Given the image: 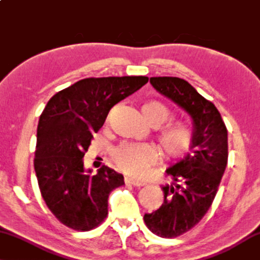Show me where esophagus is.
<instances>
[{
  "instance_id": "esophagus-1",
  "label": "esophagus",
  "mask_w": 260,
  "mask_h": 260,
  "mask_svg": "<svg viewBox=\"0 0 260 260\" xmlns=\"http://www.w3.org/2000/svg\"><path fill=\"white\" fill-rule=\"evenodd\" d=\"M125 182L126 183H130V185L136 186V187H142L145 185V183L142 182V181H138V180H135L133 178H125Z\"/></svg>"
}]
</instances>
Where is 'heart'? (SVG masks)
Listing matches in <instances>:
<instances>
[{
    "mask_svg": "<svg viewBox=\"0 0 260 260\" xmlns=\"http://www.w3.org/2000/svg\"><path fill=\"white\" fill-rule=\"evenodd\" d=\"M143 116L150 125L157 126L166 121L170 111L162 103L150 101L142 107ZM158 143L169 157L177 158L185 154L193 143V135L182 124H167L158 133ZM113 159L119 170L134 177H142L149 167L157 161L155 147L146 143H124L114 150Z\"/></svg>",
    "mask_w": 260,
    "mask_h": 260,
    "instance_id": "obj_1",
    "label": "heart"
}]
</instances>
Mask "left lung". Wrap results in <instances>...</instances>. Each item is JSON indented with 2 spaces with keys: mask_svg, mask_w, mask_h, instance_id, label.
Segmentation results:
<instances>
[{
  "mask_svg": "<svg viewBox=\"0 0 260 260\" xmlns=\"http://www.w3.org/2000/svg\"><path fill=\"white\" fill-rule=\"evenodd\" d=\"M150 82L193 121L190 152L166 170L173 182L161 187L160 208L144 215V222L154 235L174 238L197 225L214 201L228 162V131L214 103L186 80L157 77Z\"/></svg>",
  "mask_w": 260,
  "mask_h": 260,
  "instance_id": "obj_1",
  "label": "left lung"
}]
</instances>
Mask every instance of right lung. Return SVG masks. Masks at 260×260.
Listing matches in <instances>:
<instances>
[{
  "label": "right lung",
  "instance_id": "obj_1",
  "mask_svg": "<svg viewBox=\"0 0 260 260\" xmlns=\"http://www.w3.org/2000/svg\"><path fill=\"white\" fill-rule=\"evenodd\" d=\"M147 81V77L87 78L47 102L39 117L34 165L44 201L63 225L88 231L105 221L110 191L124 185V178L108 166L90 175L82 158L111 108Z\"/></svg>",
  "mask_w": 260,
  "mask_h": 260
}]
</instances>
